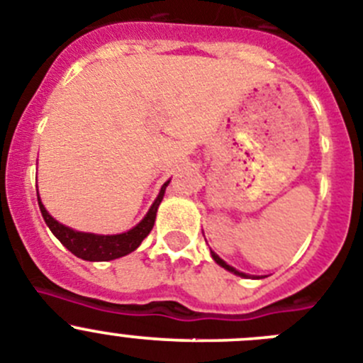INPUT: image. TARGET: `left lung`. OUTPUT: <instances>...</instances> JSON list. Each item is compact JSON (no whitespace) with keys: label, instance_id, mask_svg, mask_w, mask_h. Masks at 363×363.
Listing matches in <instances>:
<instances>
[{"label":"left lung","instance_id":"obj_1","mask_svg":"<svg viewBox=\"0 0 363 363\" xmlns=\"http://www.w3.org/2000/svg\"><path fill=\"white\" fill-rule=\"evenodd\" d=\"M211 257H213V260H215V262H217L218 266H222V267H224V269L231 271V273H235V275H238V277H246V273H240V271H237V269H235V267H231L230 264H226V262H224V260H222L220 257H218L217 253H213V251H211Z\"/></svg>","mask_w":363,"mask_h":363}]
</instances>
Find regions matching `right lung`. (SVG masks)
I'll use <instances>...</instances> for the list:
<instances>
[{
  "label": "right lung",
  "instance_id": "1",
  "mask_svg": "<svg viewBox=\"0 0 363 363\" xmlns=\"http://www.w3.org/2000/svg\"><path fill=\"white\" fill-rule=\"evenodd\" d=\"M168 182L161 188V194L157 195V199H155V202L152 204V208H150V211L146 213V217L143 218L133 230L121 235H94L70 230V228L60 224L54 217H50L38 197L39 210H41V215H43L45 222L48 224L52 233L60 238V242L63 244L68 251H72V253L76 255V257H79V259L83 260H90V262L113 260L132 253V251L137 250L139 244L145 240V237H148V233L153 228V222H155L159 204H161L162 197H164V189L166 186H168Z\"/></svg>",
  "mask_w": 363,
  "mask_h": 363
}]
</instances>
